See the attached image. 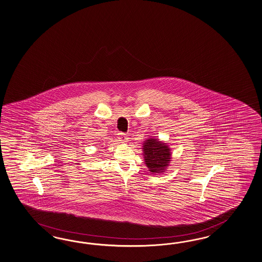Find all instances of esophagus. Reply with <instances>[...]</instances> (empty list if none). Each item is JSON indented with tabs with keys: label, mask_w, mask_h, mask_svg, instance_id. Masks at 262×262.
<instances>
[{
	"label": "esophagus",
	"mask_w": 262,
	"mask_h": 262,
	"mask_svg": "<svg viewBox=\"0 0 262 262\" xmlns=\"http://www.w3.org/2000/svg\"><path fill=\"white\" fill-rule=\"evenodd\" d=\"M120 136H119V140L120 141H121L122 143H125V142H127L128 138L124 134H122V133H120Z\"/></svg>",
	"instance_id": "1"
}]
</instances>
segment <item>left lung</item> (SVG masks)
Here are the masks:
<instances>
[{
	"label": "left lung",
	"instance_id": "8db88e82",
	"mask_svg": "<svg viewBox=\"0 0 262 262\" xmlns=\"http://www.w3.org/2000/svg\"><path fill=\"white\" fill-rule=\"evenodd\" d=\"M143 160L148 171L153 174L164 173L172 159L171 148L166 142L156 138H148L142 143Z\"/></svg>",
	"mask_w": 262,
	"mask_h": 262
}]
</instances>
